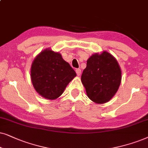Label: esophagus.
Instances as JSON below:
<instances>
[{"mask_svg":"<svg viewBox=\"0 0 148 148\" xmlns=\"http://www.w3.org/2000/svg\"><path fill=\"white\" fill-rule=\"evenodd\" d=\"M76 74H77V75L78 76H80V74H81V70H80V69H76Z\"/></svg>","mask_w":148,"mask_h":148,"instance_id":"obj_1","label":"esophagus"}]
</instances>
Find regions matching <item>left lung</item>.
Instances as JSON below:
<instances>
[{
    "instance_id": "obj_1",
    "label": "left lung",
    "mask_w": 148,
    "mask_h": 148,
    "mask_svg": "<svg viewBox=\"0 0 148 148\" xmlns=\"http://www.w3.org/2000/svg\"><path fill=\"white\" fill-rule=\"evenodd\" d=\"M121 74L119 63L107 51L92 55L81 76L88 97L99 104L109 101L119 89Z\"/></svg>"
}]
</instances>
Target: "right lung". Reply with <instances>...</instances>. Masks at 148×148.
I'll list each match as a JSON object with an SVG mask.
<instances>
[{"instance_id":"right-lung-1","label":"right lung","mask_w":148,"mask_h":148,"mask_svg":"<svg viewBox=\"0 0 148 148\" xmlns=\"http://www.w3.org/2000/svg\"><path fill=\"white\" fill-rule=\"evenodd\" d=\"M31 80L36 92L47 99L60 97L67 85L76 76L60 53L49 49L40 52L31 66Z\"/></svg>"}]
</instances>
